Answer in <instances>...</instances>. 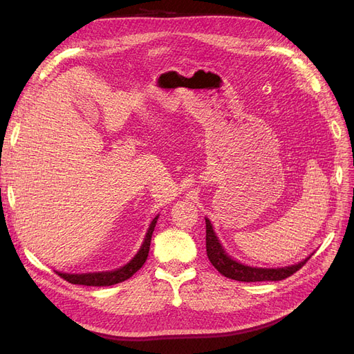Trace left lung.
<instances>
[{
    "label": "left lung",
    "mask_w": 354,
    "mask_h": 354,
    "mask_svg": "<svg viewBox=\"0 0 354 354\" xmlns=\"http://www.w3.org/2000/svg\"><path fill=\"white\" fill-rule=\"evenodd\" d=\"M207 224V255L211 264L223 274L233 281L239 282H263V281H282L286 279L291 274L308 261L312 255H308L306 260L299 261L292 266L286 267H277V269H261V267H251L242 264L236 260H233L227 252L224 251L221 246L216 232L212 229V224L208 218H205Z\"/></svg>",
    "instance_id": "8db88e82"
}]
</instances>
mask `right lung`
Returning a JSON list of instances; mask_svg holds the SVG:
<instances>
[{
  "instance_id": "1",
  "label": "right lung",
  "mask_w": 354,
  "mask_h": 354,
  "mask_svg": "<svg viewBox=\"0 0 354 354\" xmlns=\"http://www.w3.org/2000/svg\"><path fill=\"white\" fill-rule=\"evenodd\" d=\"M156 220L158 216L152 220L151 226L147 229L146 238L140 246V250L134 255V259L127 263L125 266L120 267L116 270H111V272H95V273H63V272H56L60 277L68 281L69 283L73 285H85V286H111L115 283L124 282L137 272L142 269V266L145 264V261L147 260L149 255V248H151V239H152V233L155 230L156 226Z\"/></svg>"
}]
</instances>
